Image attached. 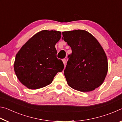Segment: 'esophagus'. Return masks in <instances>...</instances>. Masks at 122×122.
I'll use <instances>...</instances> for the list:
<instances>
[{
  "label": "esophagus",
  "mask_w": 122,
  "mask_h": 122,
  "mask_svg": "<svg viewBox=\"0 0 122 122\" xmlns=\"http://www.w3.org/2000/svg\"><path fill=\"white\" fill-rule=\"evenodd\" d=\"M62 61L63 62V64L64 65H66V60L65 59H62Z\"/></svg>",
  "instance_id": "1"
}]
</instances>
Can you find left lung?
I'll use <instances>...</instances> for the list:
<instances>
[{"instance_id":"left-lung-1","label":"left lung","mask_w":122,"mask_h":122,"mask_svg":"<svg viewBox=\"0 0 122 122\" xmlns=\"http://www.w3.org/2000/svg\"><path fill=\"white\" fill-rule=\"evenodd\" d=\"M62 40L72 53L64 71L68 85L76 90L88 92L100 86L108 72V60L102 46L84 30L62 32Z\"/></svg>"}]
</instances>
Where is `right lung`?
Here are the masks:
<instances>
[{"label": "right lung", "instance_id": "right-lung-1", "mask_svg": "<svg viewBox=\"0 0 122 122\" xmlns=\"http://www.w3.org/2000/svg\"><path fill=\"white\" fill-rule=\"evenodd\" d=\"M61 32L44 30L33 36L16 54L14 69L21 83L30 89L41 88L52 82L64 65L56 57L55 45Z\"/></svg>", "mask_w": 122, "mask_h": 122}]
</instances>
